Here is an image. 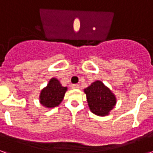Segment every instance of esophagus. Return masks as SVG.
<instances>
[{
    "mask_svg": "<svg viewBox=\"0 0 153 153\" xmlns=\"http://www.w3.org/2000/svg\"><path fill=\"white\" fill-rule=\"evenodd\" d=\"M71 88H74V89H79V85H78V84H72Z\"/></svg>",
    "mask_w": 153,
    "mask_h": 153,
    "instance_id": "esophagus-1",
    "label": "esophagus"
}]
</instances>
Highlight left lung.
<instances>
[{
    "label": "left lung",
    "instance_id": "1",
    "mask_svg": "<svg viewBox=\"0 0 153 153\" xmlns=\"http://www.w3.org/2000/svg\"><path fill=\"white\" fill-rule=\"evenodd\" d=\"M84 93L90 111L97 115H108L116 104L115 94L100 80H97L84 88Z\"/></svg>",
    "mask_w": 153,
    "mask_h": 153
}]
</instances>
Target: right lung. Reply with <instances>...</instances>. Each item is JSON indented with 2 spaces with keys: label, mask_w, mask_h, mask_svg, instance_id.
I'll return each instance as SVG.
<instances>
[{
  "label": "right lung",
  "mask_w": 153,
  "mask_h": 153,
  "mask_svg": "<svg viewBox=\"0 0 153 153\" xmlns=\"http://www.w3.org/2000/svg\"><path fill=\"white\" fill-rule=\"evenodd\" d=\"M67 89V87L62 86L57 79L52 78L47 86L41 91L39 102L47 108L58 106L64 99Z\"/></svg>",
  "instance_id": "1"
}]
</instances>
